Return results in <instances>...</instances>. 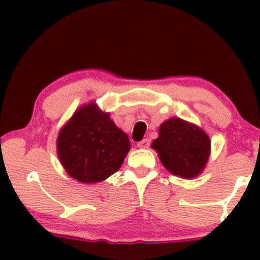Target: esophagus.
<instances>
[{
  "label": "esophagus",
  "instance_id": "esophagus-1",
  "mask_svg": "<svg viewBox=\"0 0 260 260\" xmlns=\"http://www.w3.org/2000/svg\"><path fill=\"white\" fill-rule=\"evenodd\" d=\"M138 147L142 148V149H147V148H149V147H150V139H148V138L143 139L142 142L138 143Z\"/></svg>",
  "mask_w": 260,
  "mask_h": 260
}]
</instances>
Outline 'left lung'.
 <instances>
[{"label": "left lung", "mask_w": 260, "mask_h": 260, "mask_svg": "<svg viewBox=\"0 0 260 260\" xmlns=\"http://www.w3.org/2000/svg\"><path fill=\"white\" fill-rule=\"evenodd\" d=\"M153 148L171 174L192 178L201 174L207 164L210 139L201 128L174 117L161 124Z\"/></svg>", "instance_id": "8db88e82"}]
</instances>
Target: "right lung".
I'll list each match as a JSON object with an SVG mask.
<instances>
[{
  "instance_id": "1",
  "label": "right lung",
  "mask_w": 260,
  "mask_h": 260,
  "mask_svg": "<svg viewBox=\"0 0 260 260\" xmlns=\"http://www.w3.org/2000/svg\"><path fill=\"white\" fill-rule=\"evenodd\" d=\"M129 145L127 134L94 104L74 113L57 139L61 164L71 177L83 183L104 181L115 174Z\"/></svg>"
}]
</instances>
